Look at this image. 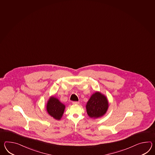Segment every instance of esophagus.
Here are the masks:
<instances>
[{
	"label": "esophagus",
	"mask_w": 155,
	"mask_h": 155,
	"mask_svg": "<svg viewBox=\"0 0 155 155\" xmlns=\"http://www.w3.org/2000/svg\"><path fill=\"white\" fill-rule=\"evenodd\" d=\"M72 103L73 104H79V102H77V101H73L72 102Z\"/></svg>",
	"instance_id": "obj_1"
}]
</instances>
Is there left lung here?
Segmentation results:
<instances>
[{
    "label": "left lung",
    "instance_id": "left-lung-1",
    "mask_svg": "<svg viewBox=\"0 0 155 155\" xmlns=\"http://www.w3.org/2000/svg\"><path fill=\"white\" fill-rule=\"evenodd\" d=\"M108 107L107 98L99 92H96L91 97L87 103L86 109L91 118H98L106 114Z\"/></svg>",
    "mask_w": 155,
    "mask_h": 155
}]
</instances>
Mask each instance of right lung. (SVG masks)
<instances>
[{"label": "right lung", "mask_w": 155, "mask_h": 155, "mask_svg": "<svg viewBox=\"0 0 155 155\" xmlns=\"http://www.w3.org/2000/svg\"><path fill=\"white\" fill-rule=\"evenodd\" d=\"M65 109V106L57 98L52 97L49 98L47 104V110L48 114L56 120H59Z\"/></svg>", "instance_id": "right-lung-1"}]
</instances>
